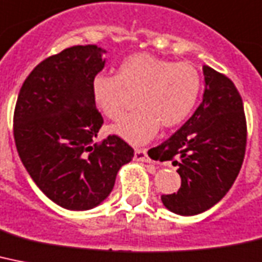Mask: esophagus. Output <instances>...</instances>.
Returning a JSON list of instances; mask_svg holds the SVG:
<instances>
[{
	"label": "esophagus",
	"mask_w": 262,
	"mask_h": 262,
	"mask_svg": "<svg viewBox=\"0 0 262 262\" xmlns=\"http://www.w3.org/2000/svg\"><path fill=\"white\" fill-rule=\"evenodd\" d=\"M135 160L142 161V163H150V159L148 157V153L145 149H136L135 150Z\"/></svg>",
	"instance_id": "1"
}]
</instances>
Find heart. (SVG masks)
I'll return each mask as SVG.
<instances>
[{"mask_svg":"<svg viewBox=\"0 0 262 262\" xmlns=\"http://www.w3.org/2000/svg\"><path fill=\"white\" fill-rule=\"evenodd\" d=\"M201 74L191 63H172L136 54L120 64L118 75L99 72L91 79V97L109 120L124 114L127 93H138L137 113L124 117L110 132L133 145L150 141L160 125L179 126L188 118L201 93Z\"/></svg>","mask_w":262,"mask_h":262,"instance_id":"obj_1","label":"heart"}]
</instances>
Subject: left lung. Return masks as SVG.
Masks as SVG:
<instances>
[{"label": "left lung", "instance_id": "obj_1", "mask_svg": "<svg viewBox=\"0 0 262 262\" xmlns=\"http://www.w3.org/2000/svg\"><path fill=\"white\" fill-rule=\"evenodd\" d=\"M203 101L186 124L156 148L182 179L178 192L161 195L179 215H196L215 206L237 179L246 146L242 98L227 76L203 66Z\"/></svg>", "mask_w": 262, "mask_h": 262}]
</instances>
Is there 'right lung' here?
<instances>
[{
    "instance_id": "1",
    "label": "right lung",
    "mask_w": 262,
    "mask_h": 262,
    "mask_svg": "<svg viewBox=\"0 0 262 262\" xmlns=\"http://www.w3.org/2000/svg\"><path fill=\"white\" fill-rule=\"evenodd\" d=\"M103 54L89 44L47 57L25 79L14 109V141L25 169L47 198L72 211L101 205L135 156L117 136L94 144L103 118L91 79L105 67Z\"/></svg>"
}]
</instances>
